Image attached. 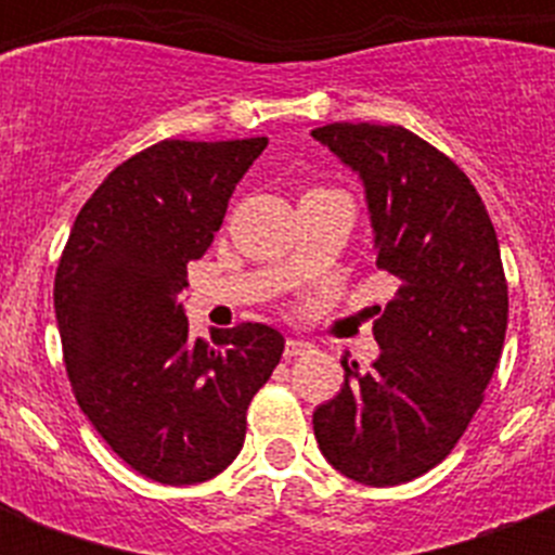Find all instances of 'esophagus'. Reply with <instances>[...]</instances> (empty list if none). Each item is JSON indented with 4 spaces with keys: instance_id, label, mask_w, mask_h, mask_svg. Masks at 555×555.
<instances>
[{
    "instance_id": "esophagus-1",
    "label": "esophagus",
    "mask_w": 555,
    "mask_h": 555,
    "mask_svg": "<svg viewBox=\"0 0 555 555\" xmlns=\"http://www.w3.org/2000/svg\"><path fill=\"white\" fill-rule=\"evenodd\" d=\"M313 346L311 343H305V339H287L285 343V357L287 360H296V357H302V354H311Z\"/></svg>"
}]
</instances>
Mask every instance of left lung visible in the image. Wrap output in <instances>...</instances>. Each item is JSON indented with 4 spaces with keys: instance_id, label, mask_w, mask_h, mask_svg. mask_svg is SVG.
<instances>
[{
    "instance_id": "obj_1",
    "label": "left lung",
    "mask_w": 555,
    "mask_h": 555,
    "mask_svg": "<svg viewBox=\"0 0 555 555\" xmlns=\"http://www.w3.org/2000/svg\"><path fill=\"white\" fill-rule=\"evenodd\" d=\"M365 186L377 268L400 282L374 320L379 354L348 363L313 412L322 455L351 481L395 487L455 449L501 360L507 279L473 181L403 126L313 129Z\"/></svg>"
}]
</instances>
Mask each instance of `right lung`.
<instances>
[{"mask_svg":"<svg viewBox=\"0 0 555 555\" xmlns=\"http://www.w3.org/2000/svg\"><path fill=\"white\" fill-rule=\"evenodd\" d=\"M268 146L160 141L112 169L74 221L54 311L74 397L98 435L158 483H201L242 452L247 405L282 360L261 322L190 337L178 296Z\"/></svg>","mask_w":555,"mask_h":555,"instance_id":"obj_1","label":"right lung"}]
</instances>
